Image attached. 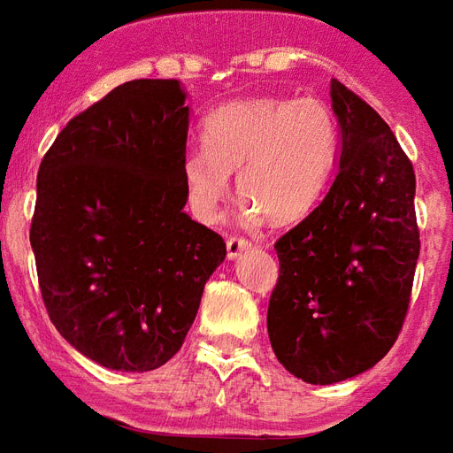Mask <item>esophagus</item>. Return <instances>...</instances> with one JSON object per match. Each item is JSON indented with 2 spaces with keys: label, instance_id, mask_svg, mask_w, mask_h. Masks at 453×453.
<instances>
[{
  "label": "esophagus",
  "instance_id": "34e87169",
  "mask_svg": "<svg viewBox=\"0 0 453 453\" xmlns=\"http://www.w3.org/2000/svg\"><path fill=\"white\" fill-rule=\"evenodd\" d=\"M226 247H227V259L235 261L240 259L242 254L250 252V247H252V244L247 242V240H242V237H230V240L226 242Z\"/></svg>",
  "mask_w": 453,
  "mask_h": 453
}]
</instances>
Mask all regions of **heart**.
<instances>
[{
    "label": "heart",
    "mask_w": 453,
    "mask_h": 453,
    "mask_svg": "<svg viewBox=\"0 0 453 453\" xmlns=\"http://www.w3.org/2000/svg\"><path fill=\"white\" fill-rule=\"evenodd\" d=\"M338 129L317 98H252L220 107L203 124V149L182 160L189 209L216 220L237 173V192L252 216L273 226L303 220L329 184Z\"/></svg>",
    "instance_id": "heart-1"
}]
</instances>
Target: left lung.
Masks as SVG:
<instances>
[{
  "label": "left lung",
  "mask_w": 453,
  "mask_h": 453,
  "mask_svg": "<svg viewBox=\"0 0 453 453\" xmlns=\"http://www.w3.org/2000/svg\"><path fill=\"white\" fill-rule=\"evenodd\" d=\"M338 173L300 226L276 242L271 348L307 384H336L380 363L403 326L420 235L415 173L388 124L336 79Z\"/></svg>",
  "instance_id": "obj_1"
}]
</instances>
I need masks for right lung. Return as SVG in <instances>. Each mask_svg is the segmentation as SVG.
<instances>
[{
  "label": "right lung",
  "instance_id": "right-lung-1",
  "mask_svg": "<svg viewBox=\"0 0 453 453\" xmlns=\"http://www.w3.org/2000/svg\"><path fill=\"white\" fill-rule=\"evenodd\" d=\"M189 119L180 81H127L40 163L30 247L42 300L66 343L107 370L165 365L226 259L223 237L184 211Z\"/></svg>",
  "mask_w": 453,
  "mask_h": 453
}]
</instances>
